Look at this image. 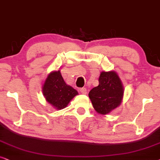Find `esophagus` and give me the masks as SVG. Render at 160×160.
<instances>
[{
  "instance_id": "34e87169",
  "label": "esophagus",
  "mask_w": 160,
  "mask_h": 160,
  "mask_svg": "<svg viewBox=\"0 0 160 160\" xmlns=\"http://www.w3.org/2000/svg\"><path fill=\"white\" fill-rule=\"evenodd\" d=\"M80 92L82 93V94H86L87 93V90L86 88H81L80 89Z\"/></svg>"
}]
</instances>
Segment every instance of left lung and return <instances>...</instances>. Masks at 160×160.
<instances>
[{"mask_svg": "<svg viewBox=\"0 0 160 160\" xmlns=\"http://www.w3.org/2000/svg\"><path fill=\"white\" fill-rule=\"evenodd\" d=\"M123 94L122 83L115 72H102L99 86L91 89L88 97L96 111L105 115L121 104Z\"/></svg>", "mask_w": 160, "mask_h": 160, "instance_id": "8db88e82", "label": "left lung"}]
</instances>
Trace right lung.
Instances as JSON below:
<instances>
[{
    "label": "right lung",
    "mask_w": 160,
    "mask_h": 160,
    "mask_svg": "<svg viewBox=\"0 0 160 160\" xmlns=\"http://www.w3.org/2000/svg\"><path fill=\"white\" fill-rule=\"evenodd\" d=\"M44 97L49 103L58 110L67 106L78 91L66 84L60 71L53 72L49 74L43 86Z\"/></svg>",
    "instance_id": "right-lung-1"
}]
</instances>
